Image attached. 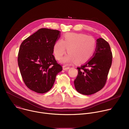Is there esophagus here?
I'll return each instance as SVG.
<instances>
[{
	"instance_id": "obj_1",
	"label": "esophagus",
	"mask_w": 129,
	"mask_h": 129,
	"mask_svg": "<svg viewBox=\"0 0 129 129\" xmlns=\"http://www.w3.org/2000/svg\"><path fill=\"white\" fill-rule=\"evenodd\" d=\"M69 68H70L69 67H66V66H63V70H67L69 69Z\"/></svg>"
}]
</instances>
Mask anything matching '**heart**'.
<instances>
[{"instance_id": "b5f03b06", "label": "heart", "mask_w": 129, "mask_h": 129, "mask_svg": "<svg viewBox=\"0 0 129 129\" xmlns=\"http://www.w3.org/2000/svg\"><path fill=\"white\" fill-rule=\"evenodd\" d=\"M96 48V41L91 36L83 34L67 33L62 40L54 44L53 51L54 57L60 60L66 53L68 54L62 60L66 65H70L75 61L77 63L87 62L92 57Z\"/></svg>"}]
</instances>
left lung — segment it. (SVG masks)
I'll return each instance as SVG.
<instances>
[{
	"label": "left lung",
	"instance_id": "1",
	"mask_svg": "<svg viewBox=\"0 0 129 129\" xmlns=\"http://www.w3.org/2000/svg\"><path fill=\"white\" fill-rule=\"evenodd\" d=\"M96 41L92 57L77 67L78 75L74 84L76 90L84 95L94 94L104 87L112 64V53L109 44L101 38Z\"/></svg>",
	"mask_w": 129,
	"mask_h": 129
}]
</instances>
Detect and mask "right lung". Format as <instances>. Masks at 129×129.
<instances>
[{
    "mask_svg": "<svg viewBox=\"0 0 129 129\" xmlns=\"http://www.w3.org/2000/svg\"><path fill=\"white\" fill-rule=\"evenodd\" d=\"M60 37L58 30L39 29L21 44L18 64L23 81L31 90L47 92L62 70L52 54L54 44Z\"/></svg>",
    "mask_w": 129,
    "mask_h": 129,
    "instance_id": "1",
    "label": "right lung"
}]
</instances>
